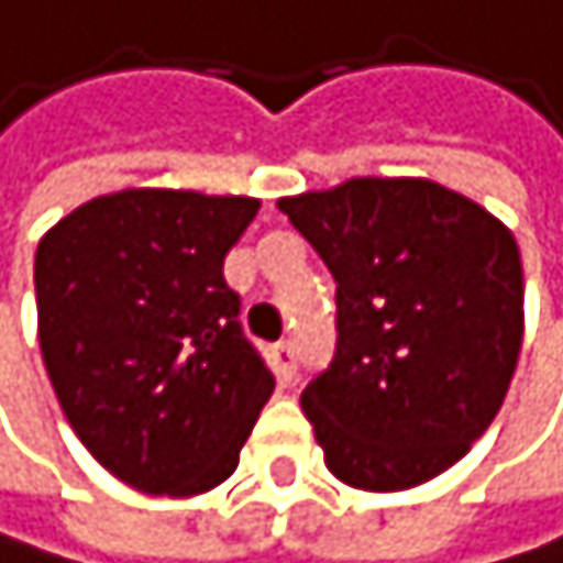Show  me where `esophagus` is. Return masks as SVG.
Here are the masks:
<instances>
[{
	"label": "esophagus",
	"mask_w": 563,
	"mask_h": 563,
	"mask_svg": "<svg viewBox=\"0 0 563 563\" xmlns=\"http://www.w3.org/2000/svg\"><path fill=\"white\" fill-rule=\"evenodd\" d=\"M269 365H273V373L279 383H294L297 376V355H294V345L290 342H279L269 349Z\"/></svg>",
	"instance_id": "obj_1"
}]
</instances>
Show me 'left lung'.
<instances>
[{"label": "left lung", "instance_id": "obj_1", "mask_svg": "<svg viewBox=\"0 0 563 563\" xmlns=\"http://www.w3.org/2000/svg\"><path fill=\"white\" fill-rule=\"evenodd\" d=\"M276 208L334 276V355L300 393L324 465L368 493L441 475L499 413L520 355L516 239L475 201L410 177Z\"/></svg>", "mask_w": 563, "mask_h": 563}]
</instances>
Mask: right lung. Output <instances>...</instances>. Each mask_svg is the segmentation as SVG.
I'll return each instance as SVG.
<instances>
[{
	"instance_id": "right-lung-1",
	"label": "right lung",
	"mask_w": 563,
	"mask_h": 563,
	"mask_svg": "<svg viewBox=\"0 0 563 563\" xmlns=\"http://www.w3.org/2000/svg\"><path fill=\"white\" fill-rule=\"evenodd\" d=\"M256 211V198L119 190L36 245L40 352L60 410L132 489L225 482L276 386L221 273Z\"/></svg>"
}]
</instances>
